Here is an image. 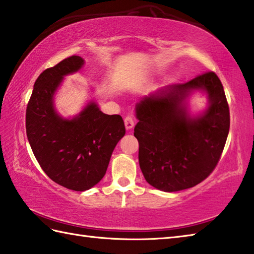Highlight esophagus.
Listing matches in <instances>:
<instances>
[{
    "mask_svg": "<svg viewBox=\"0 0 254 254\" xmlns=\"http://www.w3.org/2000/svg\"><path fill=\"white\" fill-rule=\"evenodd\" d=\"M124 124H126L127 130H132L134 127V120L131 116H127L124 118Z\"/></svg>",
    "mask_w": 254,
    "mask_h": 254,
    "instance_id": "1",
    "label": "esophagus"
}]
</instances>
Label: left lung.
<instances>
[{
  "label": "left lung",
  "instance_id": "1",
  "mask_svg": "<svg viewBox=\"0 0 254 254\" xmlns=\"http://www.w3.org/2000/svg\"><path fill=\"white\" fill-rule=\"evenodd\" d=\"M204 90L209 106L192 118L185 100ZM139 167L150 186L165 192L198 185L216 167L228 136L230 116L224 87L214 72L145 96L135 107Z\"/></svg>",
  "mask_w": 254,
  "mask_h": 254
}]
</instances>
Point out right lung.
I'll use <instances>...</instances> for the list:
<instances>
[{
    "label": "right lung",
    "mask_w": 254,
    "mask_h": 254,
    "mask_svg": "<svg viewBox=\"0 0 254 254\" xmlns=\"http://www.w3.org/2000/svg\"><path fill=\"white\" fill-rule=\"evenodd\" d=\"M84 65L78 56L64 59L37 78L26 109V133L35 157L46 175L73 191L98 183L118 142L126 134L122 117L105 115L90 101L79 115H58L53 98L64 76Z\"/></svg>",
    "instance_id": "1"
}]
</instances>
